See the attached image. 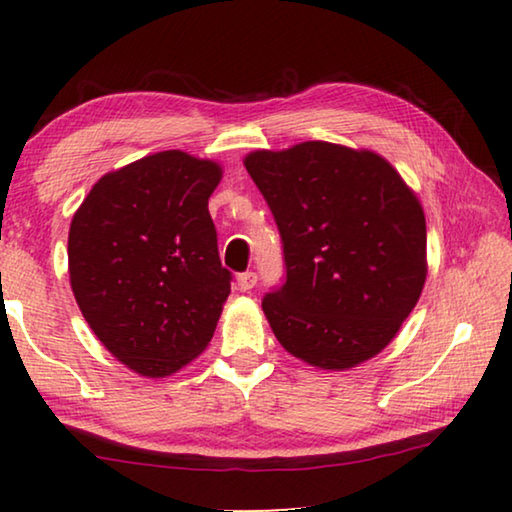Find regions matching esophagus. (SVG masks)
<instances>
[{"instance_id": "esophagus-1", "label": "esophagus", "mask_w": 512, "mask_h": 512, "mask_svg": "<svg viewBox=\"0 0 512 512\" xmlns=\"http://www.w3.org/2000/svg\"><path fill=\"white\" fill-rule=\"evenodd\" d=\"M237 284H239V289L241 291H250L257 284V273L255 271H246V273H241L239 277H237Z\"/></svg>"}]
</instances>
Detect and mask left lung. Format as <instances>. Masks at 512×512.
I'll use <instances>...</instances> for the list:
<instances>
[{"instance_id": "8db88e82", "label": "left lung", "mask_w": 512, "mask_h": 512, "mask_svg": "<svg viewBox=\"0 0 512 512\" xmlns=\"http://www.w3.org/2000/svg\"><path fill=\"white\" fill-rule=\"evenodd\" d=\"M282 239L284 282L262 298L282 348L325 370L393 341L427 277L418 198L377 153L329 142L246 158Z\"/></svg>"}]
</instances>
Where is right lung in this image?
Masks as SVG:
<instances>
[{"mask_svg": "<svg viewBox=\"0 0 512 512\" xmlns=\"http://www.w3.org/2000/svg\"><path fill=\"white\" fill-rule=\"evenodd\" d=\"M219 180V164L162 151L103 176L74 214V298L97 339L140 375H171L201 354L230 296L207 210Z\"/></svg>", "mask_w": 512, "mask_h": 512, "instance_id": "right-lung-1", "label": "right lung"}]
</instances>
